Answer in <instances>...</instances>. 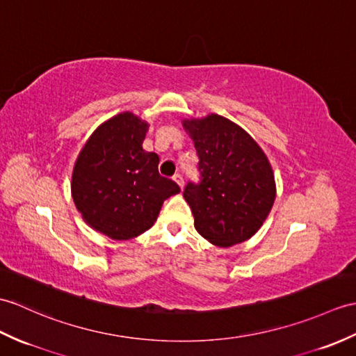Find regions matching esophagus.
Returning <instances> with one entry per match:
<instances>
[{"instance_id": "obj_1", "label": "esophagus", "mask_w": 356, "mask_h": 356, "mask_svg": "<svg viewBox=\"0 0 356 356\" xmlns=\"http://www.w3.org/2000/svg\"><path fill=\"white\" fill-rule=\"evenodd\" d=\"M172 180H175L176 181V184L181 188V186H184V176H181L180 175V172H176V175L175 176H172Z\"/></svg>"}]
</instances>
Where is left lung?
Instances as JSON below:
<instances>
[{"mask_svg": "<svg viewBox=\"0 0 356 356\" xmlns=\"http://www.w3.org/2000/svg\"><path fill=\"white\" fill-rule=\"evenodd\" d=\"M194 140L200 180L188 181L184 197L197 232L220 247L253 236L275 203L271 165L253 138L220 115L185 120Z\"/></svg>", "mask_w": 356, "mask_h": 356, "instance_id": "left-lung-1", "label": "left lung"}]
</instances>
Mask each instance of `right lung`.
Here are the masks:
<instances>
[{
  "label": "right lung",
  "instance_id": "right-lung-1",
  "mask_svg": "<svg viewBox=\"0 0 356 356\" xmlns=\"http://www.w3.org/2000/svg\"><path fill=\"white\" fill-rule=\"evenodd\" d=\"M148 124L124 112L103 122L80 152L72 198L81 217L112 239H130L153 226L162 203L180 188L159 175V156L143 148Z\"/></svg>",
  "mask_w": 356,
  "mask_h": 356
}]
</instances>
